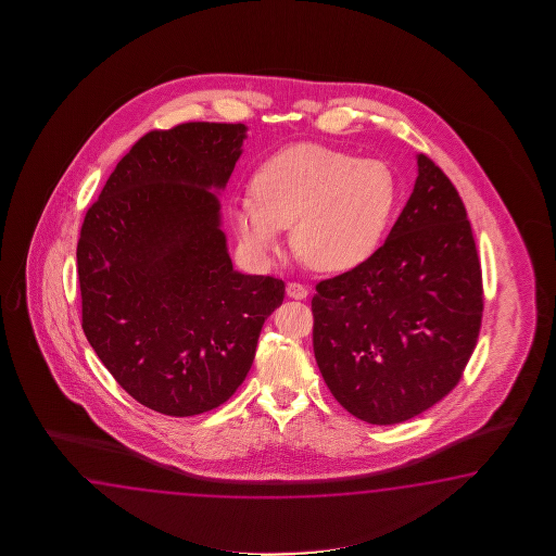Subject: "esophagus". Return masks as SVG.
Returning a JSON list of instances; mask_svg holds the SVG:
<instances>
[{
	"label": "esophagus",
	"instance_id": "obj_1",
	"mask_svg": "<svg viewBox=\"0 0 556 556\" xmlns=\"http://www.w3.org/2000/svg\"><path fill=\"white\" fill-rule=\"evenodd\" d=\"M286 294L294 298V300H304L307 295V288L304 283L290 282L286 286Z\"/></svg>",
	"mask_w": 556,
	"mask_h": 556
}]
</instances>
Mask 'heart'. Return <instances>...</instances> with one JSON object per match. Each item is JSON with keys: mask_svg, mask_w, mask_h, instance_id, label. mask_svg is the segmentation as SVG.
I'll return each instance as SVG.
<instances>
[{"mask_svg": "<svg viewBox=\"0 0 556 556\" xmlns=\"http://www.w3.org/2000/svg\"><path fill=\"white\" fill-rule=\"evenodd\" d=\"M252 201L232 208L238 237L268 254L292 226L295 254L318 273H348L369 261L397 204L390 166L324 144L300 142L262 163Z\"/></svg>", "mask_w": 556, "mask_h": 556, "instance_id": "heart-1", "label": "heart"}]
</instances>
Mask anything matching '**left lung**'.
I'll use <instances>...</instances> for the list:
<instances>
[{
    "instance_id": "8db88e82",
    "label": "left lung",
    "mask_w": 556,
    "mask_h": 556,
    "mask_svg": "<svg viewBox=\"0 0 556 556\" xmlns=\"http://www.w3.org/2000/svg\"><path fill=\"white\" fill-rule=\"evenodd\" d=\"M388 240L316 283L314 354L343 409L374 426L443 400L477 345L483 273L462 197L427 154Z\"/></svg>"
}]
</instances>
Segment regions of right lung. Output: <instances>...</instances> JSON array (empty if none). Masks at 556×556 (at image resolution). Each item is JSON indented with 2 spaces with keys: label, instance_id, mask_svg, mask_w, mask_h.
I'll return each instance as SVG.
<instances>
[{
  "label": "right lung",
  "instance_id": "1",
  "mask_svg": "<svg viewBox=\"0 0 556 556\" xmlns=\"http://www.w3.org/2000/svg\"><path fill=\"white\" fill-rule=\"evenodd\" d=\"M247 127L149 130L118 161L77 242L81 326L132 400L173 417L204 414L249 374L286 283L235 270L218 201Z\"/></svg>",
  "mask_w": 556,
  "mask_h": 556
}]
</instances>
